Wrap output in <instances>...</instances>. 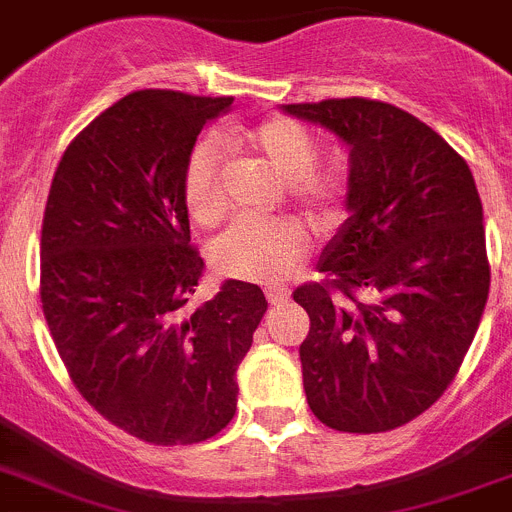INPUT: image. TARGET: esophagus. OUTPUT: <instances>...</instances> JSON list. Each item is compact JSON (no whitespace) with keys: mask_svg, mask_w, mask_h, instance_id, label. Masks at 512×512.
Instances as JSON below:
<instances>
[{"mask_svg":"<svg viewBox=\"0 0 512 512\" xmlns=\"http://www.w3.org/2000/svg\"><path fill=\"white\" fill-rule=\"evenodd\" d=\"M266 299H269L271 304H287L289 302V292L284 287L266 289Z\"/></svg>","mask_w":512,"mask_h":512,"instance_id":"34e87169","label":"esophagus"}]
</instances>
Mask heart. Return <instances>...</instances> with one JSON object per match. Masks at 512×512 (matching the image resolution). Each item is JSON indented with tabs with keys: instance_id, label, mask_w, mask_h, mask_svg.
<instances>
[{
	"instance_id": "b5f03b06",
	"label": "heart",
	"mask_w": 512,
	"mask_h": 512,
	"mask_svg": "<svg viewBox=\"0 0 512 512\" xmlns=\"http://www.w3.org/2000/svg\"><path fill=\"white\" fill-rule=\"evenodd\" d=\"M223 147L246 149L289 185L299 208L320 225L337 223L348 198V180L337 170H317L322 147L312 131L287 116L253 126H223L218 137L200 139L182 167V203L192 223L213 228L225 215ZM307 233L294 223L238 220L210 246V264L220 276L271 284L304 259Z\"/></svg>"
}]
</instances>
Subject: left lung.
<instances>
[{
  "label": "left lung",
  "mask_w": 512,
  "mask_h": 512,
  "mask_svg": "<svg viewBox=\"0 0 512 512\" xmlns=\"http://www.w3.org/2000/svg\"><path fill=\"white\" fill-rule=\"evenodd\" d=\"M350 147V218L294 302L304 393L325 426L378 434L442 398L490 292L482 203L470 167L409 111L370 98L289 103Z\"/></svg>",
  "instance_id": "obj_1"
}]
</instances>
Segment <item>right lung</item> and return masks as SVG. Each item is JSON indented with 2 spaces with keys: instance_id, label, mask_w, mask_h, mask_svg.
<instances>
[{
  "instance_id": "right-lung-1",
  "label": "right lung",
  "mask_w": 512,
  "mask_h": 512,
  "mask_svg": "<svg viewBox=\"0 0 512 512\" xmlns=\"http://www.w3.org/2000/svg\"><path fill=\"white\" fill-rule=\"evenodd\" d=\"M231 96L134 91L68 144L40 238V302L70 381L149 444H198L236 414V370L266 312L228 279L187 312L203 276L182 167Z\"/></svg>"
}]
</instances>
